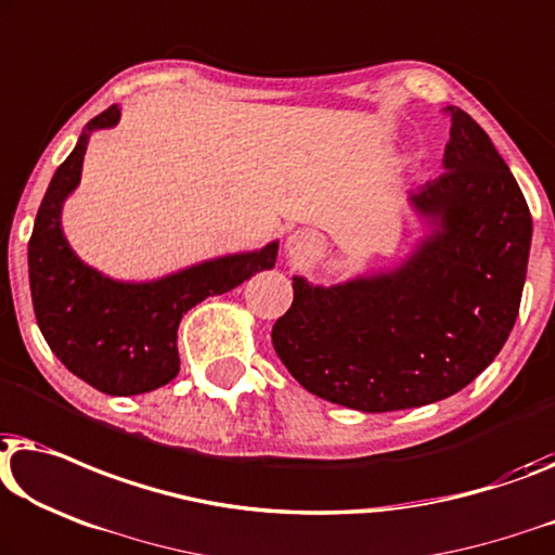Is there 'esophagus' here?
Segmentation results:
<instances>
[{"instance_id": "34e87169", "label": "esophagus", "mask_w": 555, "mask_h": 555, "mask_svg": "<svg viewBox=\"0 0 555 555\" xmlns=\"http://www.w3.org/2000/svg\"><path fill=\"white\" fill-rule=\"evenodd\" d=\"M285 250L297 264H308L318 260V255L323 253V240H320L312 230H297L287 237Z\"/></svg>"}]
</instances>
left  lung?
<instances>
[{
    "instance_id": "left-lung-1",
    "label": "left lung",
    "mask_w": 555,
    "mask_h": 555,
    "mask_svg": "<svg viewBox=\"0 0 555 555\" xmlns=\"http://www.w3.org/2000/svg\"><path fill=\"white\" fill-rule=\"evenodd\" d=\"M440 178L408 192L430 224L400 268L340 285L293 278L272 345L312 396L363 413L443 400L486 371L524 295L533 220L476 119L448 107Z\"/></svg>"
}]
</instances>
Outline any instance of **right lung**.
<instances>
[{"label": "right lung", "mask_w": 555, "mask_h": 555, "mask_svg": "<svg viewBox=\"0 0 555 555\" xmlns=\"http://www.w3.org/2000/svg\"><path fill=\"white\" fill-rule=\"evenodd\" d=\"M117 122V104L90 119L54 172L29 237V291L39 331L69 373L107 396H140L180 373L178 327L184 312L275 268L278 243L150 283H122L85 264L62 232V205L79 184L90 134Z\"/></svg>", "instance_id": "add662e5"}]
</instances>
